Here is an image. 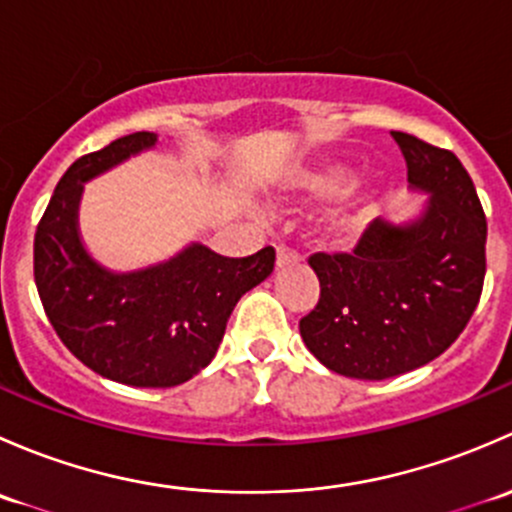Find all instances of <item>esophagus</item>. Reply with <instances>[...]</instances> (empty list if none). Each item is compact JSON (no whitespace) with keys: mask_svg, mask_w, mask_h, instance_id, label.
Listing matches in <instances>:
<instances>
[{"mask_svg":"<svg viewBox=\"0 0 512 512\" xmlns=\"http://www.w3.org/2000/svg\"><path fill=\"white\" fill-rule=\"evenodd\" d=\"M277 267H285V265H292V262L299 260V255L294 250H289L287 245H277Z\"/></svg>","mask_w":512,"mask_h":512,"instance_id":"esophagus-1","label":"esophagus"}]
</instances>
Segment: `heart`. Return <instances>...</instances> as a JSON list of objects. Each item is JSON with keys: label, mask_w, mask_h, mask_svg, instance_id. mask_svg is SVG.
I'll return each mask as SVG.
<instances>
[{"label": "heart", "mask_w": 512, "mask_h": 512, "mask_svg": "<svg viewBox=\"0 0 512 512\" xmlns=\"http://www.w3.org/2000/svg\"><path fill=\"white\" fill-rule=\"evenodd\" d=\"M344 180H347V175L342 168H307L289 178V188L297 190V193L324 195L342 188ZM366 213H369V203H366L364 195L356 193V190H344L337 203L329 208L327 225L337 237H354L364 227Z\"/></svg>", "instance_id": "b5f03b06"}]
</instances>
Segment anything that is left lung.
<instances>
[{"label": "left lung", "mask_w": 512, "mask_h": 512, "mask_svg": "<svg viewBox=\"0 0 512 512\" xmlns=\"http://www.w3.org/2000/svg\"><path fill=\"white\" fill-rule=\"evenodd\" d=\"M409 183L431 193L421 218L374 220L354 252H314L319 302L299 319L307 349L349 379L381 381L446 352L478 307L485 223L476 185L451 151L391 131Z\"/></svg>", "instance_id": "1"}]
</instances>
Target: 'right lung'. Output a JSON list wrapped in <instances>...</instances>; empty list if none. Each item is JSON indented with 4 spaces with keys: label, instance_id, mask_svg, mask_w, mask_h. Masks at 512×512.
<instances>
[{
    "label": "right lung",
    "instance_id": "obj_1",
    "mask_svg": "<svg viewBox=\"0 0 512 512\" xmlns=\"http://www.w3.org/2000/svg\"><path fill=\"white\" fill-rule=\"evenodd\" d=\"M151 146L156 133L138 131L71 163L36 227L34 282L51 327L81 364L118 384L168 389L213 361L237 299L270 277L275 247L223 257L195 242L126 275L98 265L76 225L84 183Z\"/></svg>",
    "mask_w": 512,
    "mask_h": 512
}]
</instances>
